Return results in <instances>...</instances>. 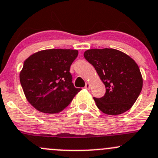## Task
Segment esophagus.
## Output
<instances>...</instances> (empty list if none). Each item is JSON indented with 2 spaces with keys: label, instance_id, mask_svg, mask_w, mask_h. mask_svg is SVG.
<instances>
[{
  "label": "esophagus",
  "instance_id": "esophagus-1",
  "mask_svg": "<svg viewBox=\"0 0 158 158\" xmlns=\"http://www.w3.org/2000/svg\"><path fill=\"white\" fill-rule=\"evenodd\" d=\"M85 89H89V88H90V84H89V82H86V83H85Z\"/></svg>",
  "mask_w": 158,
  "mask_h": 158
}]
</instances>
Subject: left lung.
I'll list each match as a JSON object with an SVG mask.
<instances>
[{"mask_svg":"<svg viewBox=\"0 0 158 158\" xmlns=\"http://www.w3.org/2000/svg\"><path fill=\"white\" fill-rule=\"evenodd\" d=\"M84 57L92 65L106 85V94L95 98L98 109L110 115L122 114L132 107L139 96L143 79L133 59L114 49H92Z\"/></svg>","mask_w":158,"mask_h":158,"instance_id":"8db88e82","label":"left lung"}]
</instances>
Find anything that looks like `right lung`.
Masks as SVG:
<instances>
[{
    "mask_svg": "<svg viewBox=\"0 0 158 158\" xmlns=\"http://www.w3.org/2000/svg\"><path fill=\"white\" fill-rule=\"evenodd\" d=\"M78 53L76 49H45L25 60L20 84L27 101L36 110L60 112L81 90L74 86L69 72Z\"/></svg>",
    "mask_w": 158,
    "mask_h": 158,
    "instance_id": "add662e5",
    "label": "right lung"
}]
</instances>
